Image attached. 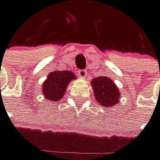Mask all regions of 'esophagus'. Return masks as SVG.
<instances>
[{
    "mask_svg": "<svg viewBox=\"0 0 160 160\" xmlns=\"http://www.w3.org/2000/svg\"><path fill=\"white\" fill-rule=\"evenodd\" d=\"M78 74H79V76L81 77V78H85L86 75H87V71H85V70H79Z\"/></svg>",
    "mask_w": 160,
    "mask_h": 160,
    "instance_id": "esophagus-1",
    "label": "esophagus"
}]
</instances>
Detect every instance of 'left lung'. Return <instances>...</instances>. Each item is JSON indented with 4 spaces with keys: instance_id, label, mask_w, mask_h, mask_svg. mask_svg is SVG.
<instances>
[{
    "instance_id": "8db88e82",
    "label": "left lung",
    "mask_w": 160,
    "mask_h": 160,
    "mask_svg": "<svg viewBox=\"0 0 160 160\" xmlns=\"http://www.w3.org/2000/svg\"><path fill=\"white\" fill-rule=\"evenodd\" d=\"M91 85L94 96L100 105L107 108L117 104L119 98V92L114 82L108 77H97L96 79H93Z\"/></svg>"
}]
</instances>
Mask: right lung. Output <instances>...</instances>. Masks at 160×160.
Masks as SVG:
<instances>
[{
    "mask_svg": "<svg viewBox=\"0 0 160 160\" xmlns=\"http://www.w3.org/2000/svg\"><path fill=\"white\" fill-rule=\"evenodd\" d=\"M74 74L71 71H57L51 72L47 80L43 82V96L52 101H57L63 97L67 86L71 80H74Z\"/></svg>",
    "mask_w": 160,
    "mask_h": 160,
    "instance_id": "add662e5",
    "label": "right lung"
}]
</instances>
